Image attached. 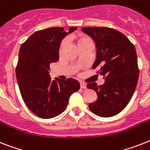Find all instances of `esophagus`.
<instances>
[{"label": "esophagus", "instance_id": "34e87169", "mask_svg": "<svg viewBox=\"0 0 150 150\" xmlns=\"http://www.w3.org/2000/svg\"><path fill=\"white\" fill-rule=\"evenodd\" d=\"M80 88H82V89H86V84L84 82L80 81Z\"/></svg>", "mask_w": 150, "mask_h": 150}]
</instances>
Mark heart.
Segmentation results:
<instances>
[{
    "label": "heart",
    "instance_id": "1",
    "mask_svg": "<svg viewBox=\"0 0 150 150\" xmlns=\"http://www.w3.org/2000/svg\"><path fill=\"white\" fill-rule=\"evenodd\" d=\"M76 41H77L78 47L80 48L83 47H86V46H93V40L90 36L86 35L85 33H80L77 34L76 36ZM67 45V40L65 39L62 40L60 42V46H59V53L61 54L63 50H64V48Z\"/></svg>",
    "mask_w": 150,
    "mask_h": 150
}]
</instances>
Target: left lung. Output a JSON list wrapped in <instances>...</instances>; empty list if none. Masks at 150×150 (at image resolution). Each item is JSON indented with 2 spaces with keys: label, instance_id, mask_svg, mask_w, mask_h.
<instances>
[{
  "label": "left lung",
  "instance_id": "obj_1",
  "mask_svg": "<svg viewBox=\"0 0 150 150\" xmlns=\"http://www.w3.org/2000/svg\"><path fill=\"white\" fill-rule=\"evenodd\" d=\"M82 30L96 43V60L93 68L100 67L97 73L105 78L103 85H86L97 94L89 109L99 117H113L127 106L137 87L139 70L136 48L123 33L112 28L88 27Z\"/></svg>",
  "mask_w": 150,
  "mask_h": 150
}]
</instances>
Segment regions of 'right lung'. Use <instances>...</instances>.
<instances>
[{"label": "right lung", "instance_id": "add662e5", "mask_svg": "<svg viewBox=\"0 0 150 150\" xmlns=\"http://www.w3.org/2000/svg\"><path fill=\"white\" fill-rule=\"evenodd\" d=\"M77 28H49L33 33L21 46L16 67L20 92L28 109L38 117L50 119L66 110L73 93L80 83L73 78L52 80L50 64L59 60L62 39Z\"/></svg>", "mask_w": 150, "mask_h": 150}]
</instances>
